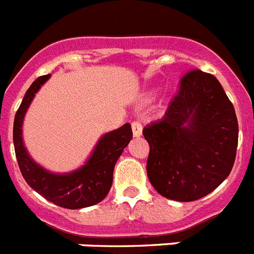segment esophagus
I'll list each match as a JSON object with an SVG mask.
<instances>
[{"mask_svg": "<svg viewBox=\"0 0 254 254\" xmlns=\"http://www.w3.org/2000/svg\"><path fill=\"white\" fill-rule=\"evenodd\" d=\"M131 126L134 137H140L141 134H142V125H141L140 121H133V122L131 123Z\"/></svg>", "mask_w": 254, "mask_h": 254, "instance_id": "34e87169", "label": "esophagus"}]
</instances>
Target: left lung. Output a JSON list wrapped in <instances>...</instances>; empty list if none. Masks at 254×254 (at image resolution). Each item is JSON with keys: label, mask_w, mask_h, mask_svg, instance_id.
Returning a JSON list of instances; mask_svg holds the SVG:
<instances>
[{"label": "left lung", "mask_w": 254, "mask_h": 254, "mask_svg": "<svg viewBox=\"0 0 254 254\" xmlns=\"http://www.w3.org/2000/svg\"><path fill=\"white\" fill-rule=\"evenodd\" d=\"M238 131L234 107L219 80L190 69L165 116L142 131L150 146V183L163 197L181 202L211 193L232 172Z\"/></svg>", "instance_id": "obj_1"}]
</instances>
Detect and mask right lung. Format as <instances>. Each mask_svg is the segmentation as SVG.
Listing matches in <instances>:
<instances>
[{
  "label": "right lung",
  "instance_id": "1",
  "mask_svg": "<svg viewBox=\"0 0 254 254\" xmlns=\"http://www.w3.org/2000/svg\"><path fill=\"white\" fill-rule=\"evenodd\" d=\"M49 76H40L31 84L15 114L13 146L17 164L26 183L49 202L69 210L89 207L103 201L111 190L114 165L132 138L131 125L126 123L116 131L105 133L89 161L76 172L64 176L47 172L31 160L26 152L22 143L21 125L34 94Z\"/></svg>",
  "mask_w": 254,
  "mask_h": 254
}]
</instances>
